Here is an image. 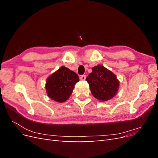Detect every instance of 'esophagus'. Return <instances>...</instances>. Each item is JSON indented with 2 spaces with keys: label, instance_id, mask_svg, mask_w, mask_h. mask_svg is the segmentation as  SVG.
<instances>
[{
  "label": "esophagus",
  "instance_id": "34e87169",
  "mask_svg": "<svg viewBox=\"0 0 158 158\" xmlns=\"http://www.w3.org/2000/svg\"><path fill=\"white\" fill-rule=\"evenodd\" d=\"M85 78H86V76H85V75H82L80 76V80H85Z\"/></svg>",
  "mask_w": 158,
  "mask_h": 158
}]
</instances>
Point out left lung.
<instances>
[{
    "mask_svg": "<svg viewBox=\"0 0 158 158\" xmlns=\"http://www.w3.org/2000/svg\"><path fill=\"white\" fill-rule=\"evenodd\" d=\"M85 80L93 96L101 102L112 99L119 88V81L115 74L100 64L92 68V72Z\"/></svg>",
    "mask_w": 158,
    "mask_h": 158,
    "instance_id": "left-lung-1",
    "label": "left lung"
}]
</instances>
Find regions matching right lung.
Returning <instances> with one entry per match:
<instances>
[{"mask_svg": "<svg viewBox=\"0 0 158 158\" xmlns=\"http://www.w3.org/2000/svg\"><path fill=\"white\" fill-rule=\"evenodd\" d=\"M78 76L64 66H61L47 79L45 89L48 97L54 101L63 103L73 92L74 85L79 81Z\"/></svg>", "mask_w": 158, "mask_h": 158, "instance_id": "right-lung-1", "label": "right lung"}]
</instances>
